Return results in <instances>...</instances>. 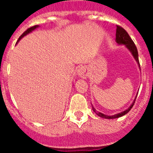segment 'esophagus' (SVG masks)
<instances>
[{"mask_svg": "<svg viewBox=\"0 0 153 153\" xmlns=\"http://www.w3.org/2000/svg\"><path fill=\"white\" fill-rule=\"evenodd\" d=\"M78 75H79L81 78H86L88 75V72L87 69L86 67H81L78 69Z\"/></svg>", "mask_w": 153, "mask_h": 153, "instance_id": "obj_1", "label": "esophagus"}]
</instances>
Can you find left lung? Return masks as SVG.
Masks as SVG:
<instances>
[{
    "mask_svg": "<svg viewBox=\"0 0 153 153\" xmlns=\"http://www.w3.org/2000/svg\"><path fill=\"white\" fill-rule=\"evenodd\" d=\"M116 27H117V29H116V38H115V39H116V42L118 43V44H124V45H126V47L128 48V49H129V50L131 52H132V55L134 56L135 59L136 60V61L138 62V65H139V67H140L139 60H138V50H137V47H135V44H134L133 41L131 39V38L129 37V34L127 33V32H126V31L125 30V29L123 28V27H120V26H118V25H117ZM140 69H141V67H140ZM135 99H136V98H135ZM135 101H134V102L132 103V105L129 106V107L127 109H126V110L124 111V112H121V113L116 114V115H110V116H109V115H104V114L101 113L100 112L97 111L96 109H95V108L93 107V106L92 105V110L95 112V113L96 114V115H98V116L101 117V118H107V119L117 118H119V117L123 116V115H126L127 112H129V111L131 109H132V106H133V105H134V104H135Z\"/></svg>",
    "mask_w": 153,
    "mask_h": 153,
    "instance_id": "1",
    "label": "left lung"
}]
</instances>
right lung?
I'll return each instance as SVG.
<instances>
[{
  "mask_svg": "<svg viewBox=\"0 0 153 153\" xmlns=\"http://www.w3.org/2000/svg\"><path fill=\"white\" fill-rule=\"evenodd\" d=\"M38 27V25H35V26H33V27H30V28H28V29H27V30H26L25 31V32H24V33H23L22 34V35H21V36H20V38H18V41H17V43H18V41H20V40H21V38H23V37H24V36H25V35H27V34H28V33H29V32H32V31H33L34 30V29H36L37 28V27Z\"/></svg>",
  "mask_w": 153,
  "mask_h": 153,
  "instance_id": "obj_1",
  "label": "right lung"
}]
</instances>
